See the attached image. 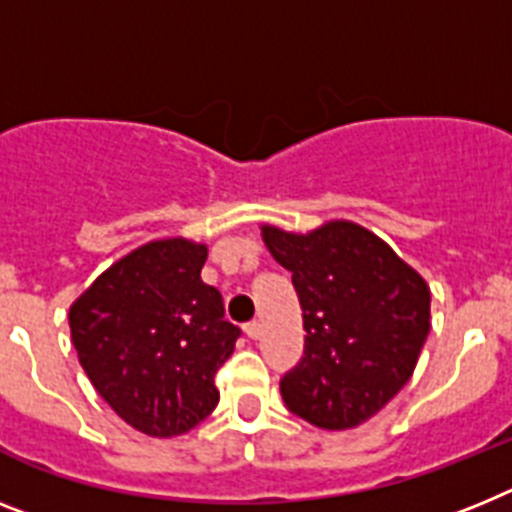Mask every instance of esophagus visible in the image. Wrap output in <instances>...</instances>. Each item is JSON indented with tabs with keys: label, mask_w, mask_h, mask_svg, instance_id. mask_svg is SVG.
<instances>
[{
	"label": "esophagus",
	"mask_w": 512,
	"mask_h": 512,
	"mask_svg": "<svg viewBox=\"0 0 512 512\" xmlns=\"http://www.w3.org/2000/svg\"><path fill=\"white\" fill-rule=\"evenodd\" d=\"M244 333H247V336L252 338V341H255V338H260V333H263V325H260V322H257V320L247 322V325H244Z\"/></svg>",
	"instance_id": "esophagus-1"
}]
</instances>
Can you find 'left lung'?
Segmentation results:
<instances>
[{
	"mask_svg": "<svg viewBox=\"0 0 512 512\" xmlns=\"http://www.w3.org/2000/svg\"><path fill=\"white\" fill-rule=\"evenodd\" d=\"M304 312V356L281 380L291 414L320 429L367 422L411 380L429 336V286L380 236L328 221L309 234L263 226Z\"/></svg>",
	"mask_w": 512,
	"mask_h": 512,
	"instance_id": "left-lung-1",
	"label": "left lung"
}]
</instances>
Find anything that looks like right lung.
<instances>
[{
    "label": "right lung",
    "instance_id": "obj_1",
    "mask_svg": "<svg viewBox=\"0 0 512 512\" xmlns=\"http://www.w3.org/2000/svg\"><path fill=\"white\" fill-rule=\"evenodd\" d=\"M205 257V244L156 239L103 270L70 307L85 375L143 435H184L218 406L213 380L242 330L200 278Z\"/></svg>",
    "mask_w": 512,
    "mask_h": 512
}]
</instances>
